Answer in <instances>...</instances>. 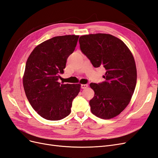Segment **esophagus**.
I'll list each match as a JSON object with an SVG mask.
<instances>
[{"mask_svg": "<svg viewBox=\"0 0 158 158\" xmlns=\"http://www.w3.org/2000/svg\"><path fill=\"white\" fill-rule=\"evenodd\" d=\"M88 87V84H81V88L85 89Z\"/></svg>", "mask_w": 158, "mask_h": 158, "instance_id": "esophagus-1", "label": "esophagus"}]
</instances>
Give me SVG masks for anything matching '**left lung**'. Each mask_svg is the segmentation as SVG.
I'll return each instance as SVG.
<instances>
[{
    "label": "left lung",
    "mask_w": 158,
    "mask_h": 158,
    "mask_svg": "<svg viewBox=\"0 0 158 158\" xmlns=\"http://www.w3.org/2000/svg\"><path fill=\"white\" fill-rule=\"evenodd\" d=\"M80 49L95 68L103 66L104 82L89 84L95 92L91 111L103 119L117 116L130 102L136 84L135 59L123 41L112 35L96 33L80 36Z\"/></svg>",
    "instance_id": "1"
}]
</instances>
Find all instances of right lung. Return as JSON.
<instances>
[{"label":"right lung","instance_id":"1","mask_svg":"<svg viewBox=\"0 0 158 158\" xmlns=\"http://www.w3.org/2000/svg\"><path fill=\"white\" fill-rule=\"evenodd\" d=\"M79 35L56 36L41 43L26 62L23 85L31 107L47 120L59 121L71 112L80 84H60L66 60L74 52Z\"/></svg>","mask_w":158,"mask_h":158}]
</instances>
